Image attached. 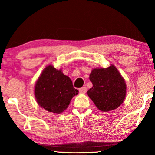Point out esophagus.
Here are the masks:
<instances>
[{"label": "esophagus", "instance_id": "obj_1", "mask_svg": "<svg viewBox=\"0 0 155 155\" xmlns=\"http://www.w3.org/2000/svg\"><path fill=\"white\" fill-rule=\"evenodd\" d=\"M80 92L82 93V94H85V93L87 92V87H82L80 88Z\"/></svg>", "mask_w": 155, "mask_h": 155}]
</instances>
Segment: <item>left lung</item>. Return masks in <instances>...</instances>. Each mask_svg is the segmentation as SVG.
<instances>
[{
    "instance_id": "8db88e82",
    "label": "left lung",
    "mask_w": 155,
    "mask_h": 155,
    "mask_svg": "<svg viewBox=\"0 0 155 155\" xmlns=\"http://www.w3.org/2000/svg\"><path fill=\"white\" fill-rule=\"evenodd\" d=\"M92 87L87 94L101 111H109L119 107L126 94V82L114 65L92 70L90 75Z\"/></svg>"
}]
</instances>
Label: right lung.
Instances as JSON below:
<instances>
[{
    "label": "right lung",
    "instance_id": "add662e5",
    "mask_svg": "<svg viewBox=\"0 0 155 155\" xmlns=\"http://www.w3.org/2000/svg\"><path fill=\"white\" fill-rule=\"evenodd\" d=\"M78 94L72 80L53 65L45 68L35 84L37 103L46 111L55 114L65 111L72 98Z\"/></svg>",
    "mask_w": 155,
    "mask_h": 155
}]
</instances>
